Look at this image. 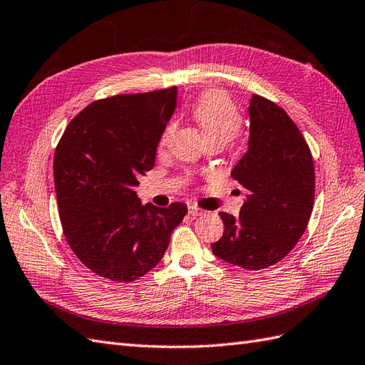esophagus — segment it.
<instances>
[{
    "instance_id": "esophagus-1",
    "label": "esophagus",
    "mask_w": 365,
    "mask_h": 365,
    "mask_svg": "<svg viewBox=\"0 0 365 365\" xmlns=\"http://www.w3.org/2000/svg\"><path fill=\"white\" fill-rule=\"evenodd\" d=\"M188 211H190L191 216H203V215H207L205 210H202V208H199L196 205H190Z\"/></svg>"
}]
</instances>
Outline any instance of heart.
<instances>
[{"label":"heart","instance_id":"obj_1","mask_svg":"<svg viewBox=\"0 0 365 365\" xmlns=\"http://www.w3.org/2000/svg\"><path fill=\"white\" fill-rule=\"evenodd\" d=\"M192 116L208 141H222L224 144L238 135L242 124L238 107L230 96L219 90L203 93L192 107ZM173 132L174 124H169L163 133L162 146L171 138Z\"/></svg>","mask_w":365,"mask_h":365}]
</instances>
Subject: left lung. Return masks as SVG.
I'll return each mask as SVG.
<instances>
[{
  "mask_svg": "<svg viewBox=\"0 0 365 365\" xmlns=\"http://www.w3.org/2000/svg\"><path fill=\"white\" fill-rule=\"evenodd\" d=\"M249 121V149L232 171L247 196L240 216L219 213L224 235L211 250L230 264L258 270L283 259L307 230L314 205V163L282 107L253 95Z\"/></svg>",
  "mask_w": 365,
  "mask_h": 365,
  "instance_id": "1",
  "label": "left lung"
}]
</instances>
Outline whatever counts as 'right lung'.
<instances>
[{
  "label": "right lung",
  "instance_id": "1",
  "mask_svg": "<svg viewBox=\"0 0 365 365\" xmlns=\"http://www.w3.org/2000/svg\"><path fill=\"white\" fill-rule=\"evenodd\" d=\"M177 107V88L120 95L90 104L68 124L54 155L65 238L91 272L129 283L154 269L186 215L185 203L141 202L138 177Z\"/></svg>",
  "mask_w": 365,
  "mask_h": 365
}]
</instances>
